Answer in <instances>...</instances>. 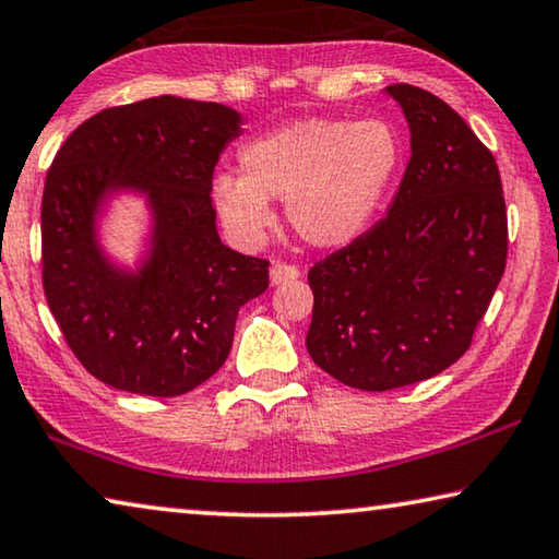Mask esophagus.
I'll list each match as a JSON object with an SVG mask.
<instances>
[{
    "mask_svg": "<svg viewBox=\"0 0 559 559\" xmlns=\"http://www.w3.org/2000/svg\"><path fill=\"white\" fill-rule=\"evenodd\" d=\"M298 276H300L298 265L273 261V265H271V281L273 283H288V281H296Z\"/></svg>",
    "mask_w": 559,
    "mask_h": 559,
    "instance_id": "obj_1",
    "label": "esophagus"
}]
</instances>
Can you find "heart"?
Listing matches in <instances>:
<instances>
[{"mask_svg": "<svg viewBox=\"0 0 559 559\" xmlns=\"http://www.w3.org/2000/svg\"><path fill=\"white\" fill-rule=\"evenodd\" d=\"M403 156V136L383 119H300L248 141L238 154L241 176L214 179V206L228 231L253 243L273 221L269 199H286L294 231L335 248L370 224Z\"/></svg>", "mask_w": 559, "mask_h": 559, "instance_id": "obj_1", "label": "heart"}]
</instances>
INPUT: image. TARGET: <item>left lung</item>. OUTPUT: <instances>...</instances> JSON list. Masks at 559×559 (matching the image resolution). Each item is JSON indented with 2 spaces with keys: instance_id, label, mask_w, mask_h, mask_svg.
Listing matches in <instances>:
<instances>
[{
  "instance_id": "left-lung-1",
  "label": "left lung",
  "mask_w": 559,
  "mask_h": 559,
  "mask_svg": "<svg viewBox=\"0 0 559 559\" xmlns=\"http://www.w3.org/2000/svg\"><path fill=\"white\" fill-rule=\"evenodd\" d=\"M411 123V162L388 216L308 271L318 368L358 391L413 385L473 345L508 263L498 164L455 109L388 86Z\"/></svg>"
}]
</instances>
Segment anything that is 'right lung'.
I'll return each instance as SVG.
<instances>
[{
    "label": "right lung",
    "instance_id": "obj_1",
    "mask_svg": "<svg viewBox=\"0 0 559 559\" xmlns=\"http://www.w3.org/2000/svg\"><path fill=\"white\" fill-rule=\"evenodd\" d=\"M241 134L224 104L179 96L111 106L69 134L41 197V283L86 373L119 391L176 397L231 353L238 308L269 288V261L221 243L211 206L218 156ZM117 185L150 191L153 259L139 277L106 266L93 211Z\"/></svg>",
    "mask_w": 559,
    "mask_h": 559
}]
</instances>
